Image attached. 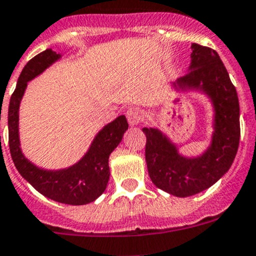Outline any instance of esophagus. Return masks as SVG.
Segmentation results:
<instances>
[{
  "instance_id": "34e87169",
  "label": "esophagus",
  "mask_w": 256,
  "mask_h": 256,
  "mask_svg": "<svg viewBox=\"0 0 256 256\" xmlns=\"http://www.w3.org/2000/svg\"><path fill=\"white\" fill-rule=\"evenodd\" d=\"M126 118H128V125L136 126L141 120V112L138 111V108H130L128 110V112H126Z\"/></svg>"
}]
</instances>
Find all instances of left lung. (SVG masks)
Wrapping results in <instances>:
<instances>
[{"instance_id": "1", "label": "left lung", "mask_w": 256, "mask_h": 256, "mask_svg": "<svg viewBox=\"0 0 256 256\" xmlns=\"http://www.w3.org/2000/svg\"><path fill=\"white\" fill-rule=\"evenodd\" d=\"M185 76L171 84L176 92H198L212 108V132L200 155L185 156L158 128L146 126L145 158L156 188L178 198L199 194L214 185L234 162L240 140V108L236 88L216 51L191 44Z\"/></svg>"}]
</instances>
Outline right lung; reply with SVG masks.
<instances>
[{
    "instance_id": "right-lung-1",
    "label": "right lung",
    "mask_w": 256,
    "mask_h": 256,
    "mask_svg": "<svg viewBox=\"0 0 256 256\" xmlns=\"http://www.w3.org/2000/svg\"><path fill=\"white\" fill-rule=\"evenodd\" d=\"M61 57L60 54L47 48L30 60L22 70L8 106L10 151L18 172L40 194L62 204L86 205L95 202L105 191L110 178L108 158L122 140L128 124L125 115H121L104 126L95 135L85 155L68 168L47 170L30 161L22 152L20 141V105L27 84Z\"/></svg>"
}]
</instances>
